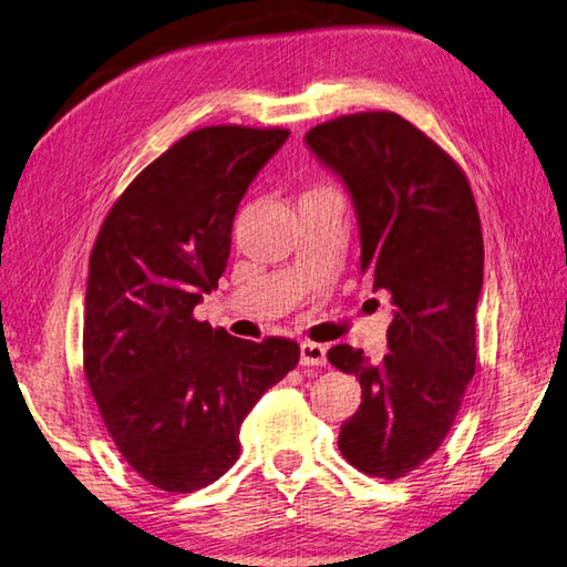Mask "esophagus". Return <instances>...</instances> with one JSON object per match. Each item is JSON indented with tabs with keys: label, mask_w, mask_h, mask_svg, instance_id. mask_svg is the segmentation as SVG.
I'll use <instances>...</instances> for the list:
<instances>
[{
	"label": "esophagus",
	"mask_w": 567,
	"mask_h": 567,
	"mask_svg": "<svg viewBox=\"0 0 567 567\" xmlns=\"http://www.w3.org/2000/svg\"><path fill=\"white\" fill-rule=\"evenodd\" d=\"M299 361L301 367H323L326 364V347L316 342L299 344Z\"/></svg>",
	"instance_id": "obj_1"
}]
</instances>
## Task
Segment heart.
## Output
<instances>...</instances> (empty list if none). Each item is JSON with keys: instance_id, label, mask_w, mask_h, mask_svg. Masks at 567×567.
Listing matches in <instances>:
<instances>
[{"instance_id": "b5f03b06", "label": "heart", "mask_w": 567, "mask_h": 567, "mask_svg": "<svg viewBox=\"0 0 567 567\" xmlns=\"http://www.w3.org/2000/svg\"><path fill=\"white\" fill-rule=\"evenodd\" d=\"M309 196H313V194H309Z\"/></svg>"}]
</instances>
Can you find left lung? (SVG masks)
Here are the masks:
<instances>
[{
    "instance_id": "8db88e82",
    "label": "left lung",
    "mask_w": 567,
    "mask_h": 567,
    "mask_svg": "<svg viewBox=\"0 0 567 567\" xmlns=\"http://www.w3.org/2000/svg\"><path fill=\"white\" fill-rule=\"evenodd\" d=\"M303 141L350 194L361 270L395 307L383 364L350 344L328 352L332 367L361 383L338 445L359 472L398 478L445 441L474 375L484 285L476 203L453 159L395 112L318 124Z\"/></svg>"
}]
</instances>
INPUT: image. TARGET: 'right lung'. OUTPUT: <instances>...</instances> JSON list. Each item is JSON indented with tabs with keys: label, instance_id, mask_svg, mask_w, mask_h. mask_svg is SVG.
<instances>
[{
	"label": "right lung",
	"instance_id": "add662e5",
	"mask_svg": "<svg viewBox=\"0 0 567 567\" xmlns=\"http://www.w3.org/2000/svg\"><path fill=\"white\" fill-rule=\"evenodd\" d=\"M287 128L206 126L128 184L89 264L83 369L114 445L145 482L192 493L239 457V426L299 344L194 318L225 272L244 194Z\"/></svg>",
	"mask_w": 567,
	"mask_h": 567
}]
</instances>
